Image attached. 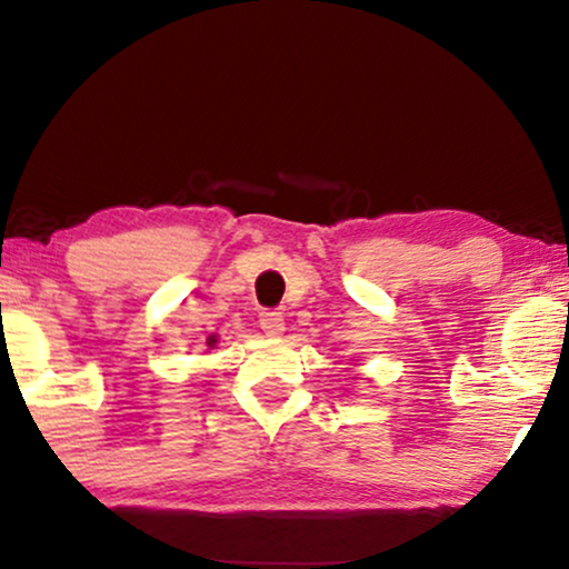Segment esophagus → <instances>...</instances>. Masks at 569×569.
<instances>
[{
  "mask_svg": "<svg viewBox=\"0 0 569 569\" xmlns=\"http://www.w3.org/2000/svg\"><path fill=\"white\" fill-rule=\"evenodd\" d=\"M260 329L268 337H281L286 332V321L278 311H262L260 313Z\"/></svg>",
  "mask_w": 569,
  "mask_h": 569,
  "instance_id": "34e87169",
  "label": "esophagus"
}]
</instances>
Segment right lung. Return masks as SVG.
<instances>
[{
    "mask_svg": "<svg viewBox=\"0 0 569 569\" xmlns=\"http://www.w3.org/2000/svg\"><path fill=\"white\" fill-rule=\"evenodd\" d=\"M217 345V335H209L207 337V347H214Z\"/></svg>",
    "mask_w": 569,
    "mask_h": 569,
    "instance_id": "right-lung-1",
    "label": "right lung"
}]
</instances>
